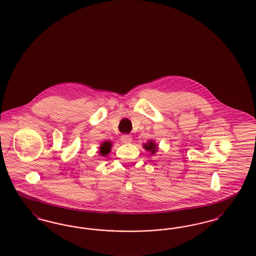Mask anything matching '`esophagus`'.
<instances>
[{
  "label": "esophagus",
  "instance_id": "esophagus-1",
  "mask_svg": "<svg viewBox=\"0 0 256 256\" xmlns=\"http://www.w3.org/2000/svg\"><path fill=\"white\" fill-rule=\"evenodd\" d=\"M120 140L122 143H130L132 140V137L128 134H124L120 137Z\"/></svg>",
  "mask_w": 256,
  "mask_h": 256
}]
</instances>
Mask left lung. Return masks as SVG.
Returning a JSON list of instances; mask_svg holds the SVG:
<instances>
[{
    "mask_svg": "<svg viewBox=\"0 0 256 256\" xmlns=\"http://www.w3.org/2000/svg\"><path fill=\"white\" fill-rule=\"evenodd\" d=\"M143 146H144L145 150H150L152 154H154V152H156V150H158V145H156L152 140H150L149 142H147V143L144 144Z\"/></svg>",
    "mask_w": 256,
    "mask_h": 256,
    "instance_id": "8db88e82",
    "label": "left lung"
}]
</instances>
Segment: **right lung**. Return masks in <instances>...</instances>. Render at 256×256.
<instances>
[{
    "label": "right lung",
    "instance_id": "obj_1",
    "mask_svg": "<svg viewBox=\"0 0 256 256\" xmlns=\"http://www.w3.org/2000/svg\"><path fill=\"white\" fill-rule=\"evenodd\" d=\"M111 146H112V142L110 141H106L104 142L102 145H100V154L102 156H107L110 150H111Z\"/></svg>",
    "mask_w": 256,
    "mask_h": 256
}]
</instances>
